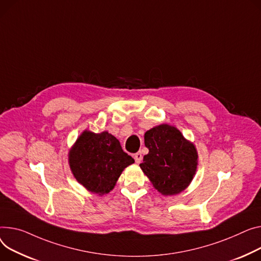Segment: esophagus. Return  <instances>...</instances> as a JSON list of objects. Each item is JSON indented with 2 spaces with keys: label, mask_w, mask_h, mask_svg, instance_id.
I'll return each instance as SVG.
<instances>
[{
  "label": "esophagus",
  "mask_w": 261,
  "mask_h": 261,
  "mask_svg": "<svg viewBox=\"0 0 261 261\" xmlns=\"http://www.w3.org/2000/svg\"><path fill=\"white\" fill-rule=\"evenodd\" d=\"M142 160H143V155L141 152H137L134 154V161L136 164H140L142 162Z\"/></svg>",
  "instance_id": "1"
}]
</instances>
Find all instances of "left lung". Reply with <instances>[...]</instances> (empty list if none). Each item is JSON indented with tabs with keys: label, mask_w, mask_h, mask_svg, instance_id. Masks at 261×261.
Masks as SVG:
<instances>
[{
	"label": "left lung",
	"mask_w": 261,
	"mask_h": 261,
	"mask_svg": "<svg viewBox=\"0 0 261 261\" xmlns=\"http://www.w3.org/2000/svg\"><path fill=\"white\" fill-rule=\"evenodd\" d=\"M149 153L140 165L153 187L165 196L185 191L195 176L198 153L174 126L162 124L145 133Z\"/></svg>",
	"instance_id": "left-lung-1"
}]
</instances>
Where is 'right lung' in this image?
Listing matches in <instances>:
<instances>
[{"instance_id":"right-lung-1","label":"right lung","mask_w":261,"mask_h":261,"mask_svg":"<svg viewBox=\"0 0 261 261\" xmlns=\"http://www.w3.org/2000/svg\"><path fill=\"white\" fill-rule=\"evenodd\" d=\"M68 163L77 182L101 196L114 189L121 172L134 160L108 131L84 130L69 149Z\"/></svg>"}]
</instances>
